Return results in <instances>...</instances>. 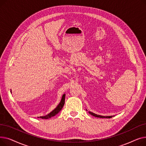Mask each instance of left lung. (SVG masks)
I'll return each mask as SVG.
<instances>
[{
	"instance_id": "left-lung-1",
	"label": "left lung",
	"mask_w": 146,
	"mask_h": 146,
	"mask_svg": "<svg viewBox=\"0 0 146 146\" xmlns=\"http://www.w3.org/2000/svg\"><path fill=\"white\" fill-rule=\"evenodd\" d=\"M86 111H88V110H86ZM88 113H90V115H93V116H94V117H98V118H112V116H106V117H105V116H101V115H99L95 114V113H93V112H90V111H89V112H88Z\"/></svg>"
}]
</instances>
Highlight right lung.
<instances>
[{
	"mask_svg": "<svg viewBox=\"0 0 146 146\" xmlns=\"http://www.w3.org/2000/svg\"><path fill=\"white\" fill-rule=\"evenodd\" d=\"M64 101H65V94L63 95L62 98H61V102L58 104V105L56 107V108H55L51 112H50V113L47 115L43 116V117H40V118H42V119H48V118H51L52 117L55 116L56 115H57L61 110V109H62V108L64 105Z\"/></svg>",
	"mask_w": 146,
	"mask_h": 146,
	"instance_id": "obj_1",
	"label": "right lung"
}]
</instances>
